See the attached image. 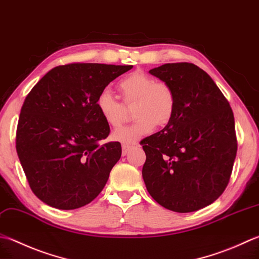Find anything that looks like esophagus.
Here are the masks:
<instances>
[{"label":"esophagus","instance_id":"1","mask_svg":"<svg viewBox=\"0 0 259 259\" xmlns=\"http://www.w3.org/2000/svg\"><path fill=\"white\" fill-rule=\"evenodd\" d=\"M130 149H131V146L123 145V146H122V156H125L126 154H128Z\"/></svg>","mask_w":259,"mask_h":259}]
</instances>
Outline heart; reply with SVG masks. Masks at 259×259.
Masks as SVG:
<instances>
[{
    "instance_id": "obj_1",
    "label": "heart",
    "mask_w": 259,
    "mask_h": 259,
    "mask_svg": "<svg viewBox=\"0 0 259 259\" xmlns=\"http://www.w3.org/2000/svg\"><path fill=\"white\" fill-rule=\"evenodd\" d=\"M119 90L124 103L133 105V123L116 129L113 138L123 144H134L164 126L173 118L176 99L173 89L165 82L155 79L141 70H137L120 80ZM96 109L111 126H119L125 120V109L116 101L109 89H104L96 98Z\"/></svg>"
}]
</instances>
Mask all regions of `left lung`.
<instances>
[{"label":"left lung","mask_w":259,"mask_h":259,"mask_svg":"<svg viewBox=\"0 0 259 259\" xmlns=\"http://www.w3.org/2000/svg\"><path fill=\"white\" fill-rule=\"evenodd\" d=\"M174 91L173 118L146 138L143 179L157 203L180 213L210 205L229 183L237 154L234 113L203 69L190 63L149 70Z\"/></svg>","instance_id":"8db88e82"}]
</instances>
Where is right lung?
Returning a JSON list of instances; mask_svg holds the SVG:
<instances>
[{
    "instance_id": "obj_1",
    "label": "right lung",
    "mask_w": 259,
    "mask_h": 259,
    "mask_svg": "<svg viewBox=\"0 0 259 259\" xmlns=\"http://www.w3.org/2000/svg\"><path fill=\"white\" fill-rule=\"evenodd\" d=\"M131 65L68 64L46 74L27 95L17 129V153L29 185L44 203L78 209L103 190L121 157L96 98Z\"/></svg>"
}]
</instances>
